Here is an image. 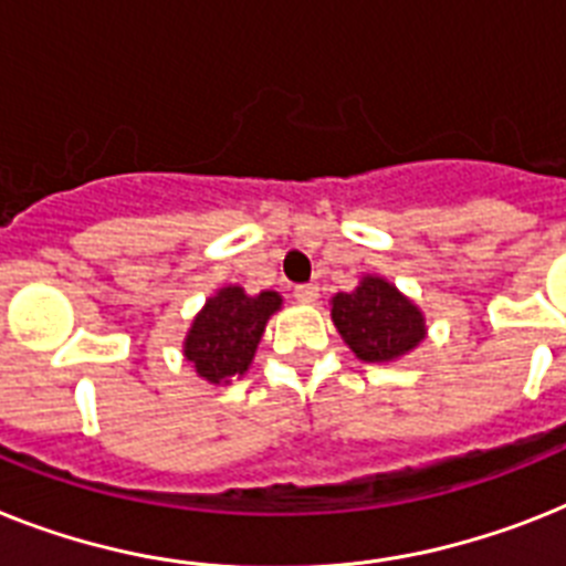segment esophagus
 <instances>
[{
	"mask_svg": "<svg viewBox=\"0 0 566 566\" xmlns=\"http://www.w3.org/2000/svg\"><path fill=\"white\" fill-rule=\"evenodd\" d=\"M294 297L301 303H315L321 297V289L315 283H303V286H294Z\"/></svg>",
	"mask_w": 566,
	"mask_h": 566,
	"instance_id": "esophagus-1",
	"label": "esophagus"
}]
</instances>
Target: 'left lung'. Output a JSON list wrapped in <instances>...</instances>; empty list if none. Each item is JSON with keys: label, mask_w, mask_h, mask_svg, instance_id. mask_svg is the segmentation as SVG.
Wrapping results in <instances>:
<instances>
[{"label": "left lung", "mask_w": 566, "mask_h": 566, "mask_svg": "<svg viewBox=\"0 0 566 566\" xmlns=\"http://www.w3.org/2000/svg\"><path fill=\"white\" fill-rule=\"evenodd\" d=\"M329 306L335 329L364 364L399 361L428 338L424 312L381 274H364L353 292H338Z\"/></svg>", "instance_id": "left-lung-1"}]
</instances>
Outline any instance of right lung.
<instances>
[{
	"mask_svg": "<svg viewBox=\"0 0 566 566\" xmlns=\"http://www.w3.org/2000/svg\"><path fill=\"white\" fill-rule=\"evenodd\" d=\"M280 306L283 297L272 289L260 294H249L242 286L217 289L196 312L181 340V356L208 385H231L249 373L265 324Z\"/></svg>",
	"mask_w": 566,
	"mask_h": 566,
	"instance_id": "obj_1",
	"label": "right lung"
}]
</instances>
